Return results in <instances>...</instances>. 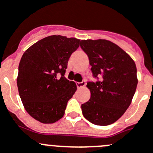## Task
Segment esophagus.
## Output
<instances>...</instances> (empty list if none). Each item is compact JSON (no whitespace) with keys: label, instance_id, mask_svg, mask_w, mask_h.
<instances>
[{"label":"esophagus","instance_id":"1","mask_svg":"<svg viewBox=\"0 0 153 153\" xmlns=\"http://www.w3.org/2000/svg\"><path fill=\"white\" fill-rule=\"evenodd\" d=\"M86 82L85 81H82V82H76V86H77V88H82L84 87V86H86Z\"/></svg>","mask_w":153,"mask_h":153}]
</instances>
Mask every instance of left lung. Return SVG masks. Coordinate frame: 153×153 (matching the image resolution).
I'll return each mask as SVG.
<instances>
[{
    "instance_id": "8db88e82",
    "label": "left lung",
    "mask_w": 153,
    "mask_h": 153,
    "mask_svg": "<svg viewBox=\"0 0 153 153\" xmlns=\"http://www.w3.org/2000/svg\"><path fill=\"white\" fill-rule=\"evenodd\" d=\"M81 48L89 57L93 76L102 80L88 82L91 97L82 104L85 118L96 125L117 121L132 102L138 79L135 62L114 43L105 40H82Z\"/></svg>"
}]
</instances>
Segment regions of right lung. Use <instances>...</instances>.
Masks as SVG:
<instances>
[{
    "instance_id": "obj_1",
    "label": "right lung",
    "mask_w": 153,
    "mask_h": 153,
    "mask_svg": "<svg viewBox=\"0 0 153 153\" xmlns=\"http://www.w3.org/2000/svg\"><path fill=\"white\" fill-rule=\"evenodd\" d=\"M79 42L76 38L54 35L39 40L22 54L16 79L18 91L28 114L39 122L53 124L64 116L67 102L77 89L64 74Z\"/></svg>"
}]
</instances>
